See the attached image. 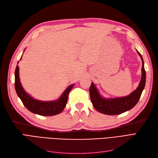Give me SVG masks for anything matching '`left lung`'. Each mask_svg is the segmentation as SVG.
I'll use <instances>...</instances> for the list:
<instances>
[{"label":"left lung","mask_w":158,"mask_h":158,"mask_svg":"<svg viewBox=\"0 0 158 158\" xmlns=\"http://www.w3.org/2000/svg\"><path fill=\"white\" fill-rule=\"evenodd\" d=\"M137 52L140 56L142 62V78L138 87L128 96L113 99L103 98L102 96H100L97 88H95L94 83L92 82L89 88L91 101L95 109L99 113L109 114V115H116V114H121L133 108L140 99L142 91L145 87L146 71L142 56L138 51Z\"/></svg>","instance_id":"obj_1"}]
</instances>
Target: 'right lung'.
Here are the masks:
<instances>
[{
    "label": "right lung",
    "instance_id": "1",
    "mask_svg": "<svg viewBox=\"0 0 158 158\" xmlns=\"http://www.w3.org/2000/svg\"><path fill=\"white\" fill-rule=\"evenodd\" d=\"M74 85L69 86L62 94L60 98L52 102H41L34 99L23 89L19 78V66L15 70V89L18 97L24 106L30 111L42 116H52L59 114L64 109L69 98V94Z\"/></svg>",
    "mask_w": 158,
    "mask_h": 158
}]
</instances>
